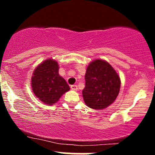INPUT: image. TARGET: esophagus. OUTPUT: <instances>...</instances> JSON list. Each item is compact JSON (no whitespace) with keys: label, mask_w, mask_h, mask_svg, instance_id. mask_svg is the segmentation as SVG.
I'll list each match as a JSON object with an SVG mask.
<instances>
[{"label":"esophagus","mask_w":155,"mask_h":155,"mask_svg":"<svg viewBox=\"0 0 155 155\" xmlns=\"http://www.w3.org/2000/svg\"><path fill=\"white\" fill-rule=\"evenodd\" d=\"M70 88L72 89V90H74V91H77L78 90V87L76 85H72L71 86H70Z\"/></svg>","instance_id":"esophagus-1"}]
</instances>
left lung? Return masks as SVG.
<instances>
[{"label":"left lung","mask_w":155,"mask_h":155,"mask_svg":"<svg viewBox=\"0 0 155 155\" xmlns=\"http://www.w3.org/2000/svg\"><path fill=\"white\" fill-rule=\"evenodd\" d=\"M82 95L85 104L94 109L107 108L116 99L121 87L120 77L107 61L95 60L87 68Z\"/></svg>","instance_id":"1"}]
</instances>
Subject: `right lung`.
<instances>
[{"mask_svg": "<svg viewBox=\"0 0 155 155\" xmlns=\"http://www.w3.org/2000/svg\"><path fill=\"white\" fill-rule=\"evenodd\" d=\"M31 86L34 94L48 105L55 104L62 94L70 90L68 84L58 74V64L48 59L33 73Z\"/></svg>", "mask_w": 155, "mask_h": 155, "instance_id": "obj_1", "label": "right lung"}]
</instances>
